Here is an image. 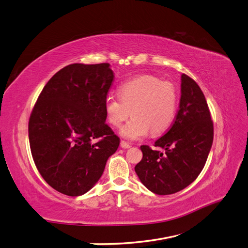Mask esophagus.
<instances>
[{"label": "esophagus", "mask_w": 248, "mask_h": 248, "mask_svg": "<svg viewBox=\"0 0 248 248\" xmlns=\"http://www.w3.org/2000/svg\"><path fill=\"white\" fill-rule=\"evenodd\" d=\"M120 145H121V147H122L123 149H128V148H130V145H129L127 141H125V140H121V142H120Z\"/></svg>", "instance_id": "esophagus-1"}]
</instances>
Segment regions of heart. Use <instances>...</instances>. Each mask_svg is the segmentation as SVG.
Here are the masks:
<instances>
[{"mask_svg":"<svg viewBox=\"0 0 248 248\" xmlns=\"http://www.w3.org/2000/svg\"><path fill=\"white\" fill-rule=\"evenodd\" d=\"M119 97L106 99L108 122L121 126L132 114L133 118L121 130L128 140H139L150 133L159 136L166 131L176 116L178 91L174 84L153 76L134 78L119 89Z\"/></svg>","mask_w":248,"mask_h":248,"instance_id":"1","label":"heart"}]
</instances>
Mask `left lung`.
I'll list each match as a JSON object with an SVG mask.
<instances>
[{
	"label": "left lung",
	"mask_w": 248,
	"mask_h": 248,
	"mask_svg": "<svg viewBox=\"0 0 248 248\" xmlns=\"http://www.w3.org/2000/svg\"><path fill=\"white\" fill-rule=\"evenodd\" d=\"M213 142V122L199 85L186 74L181 77V98L174 123L154 147L140 146L142 158L136 172L147 188L159 196L176 193L198 178Z\"/></svg>",
	"instance_id": "1"
}]
</instances>
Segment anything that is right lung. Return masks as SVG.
<instances>
[{
    "mask_svg": "<svg viewBox=\"0 0 248 248\" xmlns=\"http://www.w3.org/2000/svg\"><path fill=\"white\" fill-rule=\"evenodd\" d=\"M108 63L70 64L44 86L29 120L36 168L57 191L78 197L100 179L120 139L106 123Z\"/></svg>",
    "mask_w": 248,
    "mask_h": 248,
    "instance_id": "1",
    "label": "right lung"
}]
</instances>
